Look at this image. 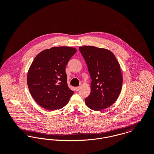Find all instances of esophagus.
I'll use <instances>...</instances> for the list:
<instances>
[{
    "mask_svg": "<svg viewBox=\"0 0 154 154\" xmlns=\"http://www.w3.org/2000/svg\"><path fill=\"white\" fill-rule=\"evenodd\" d=\"M80 88V87H77L75 88V91H79Z\"/></svg>",
    "mask_w": 154,
    "mask_h": 154,
    "instance_id": "esophagus-1",
    "label": "esophagus"
}]
</instances>
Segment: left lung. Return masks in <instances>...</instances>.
<instances>
[{
  "instance_id": "left-lung-1",
  "label": "left lung",
  "mask_w": 154,
  "mask_h": 154,
  "mask_svg": "<svg viewBox=\"0 0 154 154\" xmlns=\"http://www.w3.org/2000/svg\"><path fill=\"white\" fill-rule=\"evenodd\" d=\"M79 50L92 79L91 94L85 102L95 111L107 109L117 100L122 89L119 63L114 54L105 48L85 45L79 47Z\"/></svg>"
}]
</instances>
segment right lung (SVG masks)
<instances>
[{
	"label": "right lung",
	"mask_w": 154,
	"mask_h": 154,
	"mask_svg": "<svg viewBox=\"0 0 154 154\" xmlns=\"http://www.w3.org/2000/svg\"><path fill=\"white\" fill-rule=\"evenodd\" d=\"M76 51L70 47H52L40 52L32 62L27 75L28 86L34 100L45 109H60L73 95L65 68Z\"/></svg>",
	"instance_id": "add662e5"
}]
</instances>
